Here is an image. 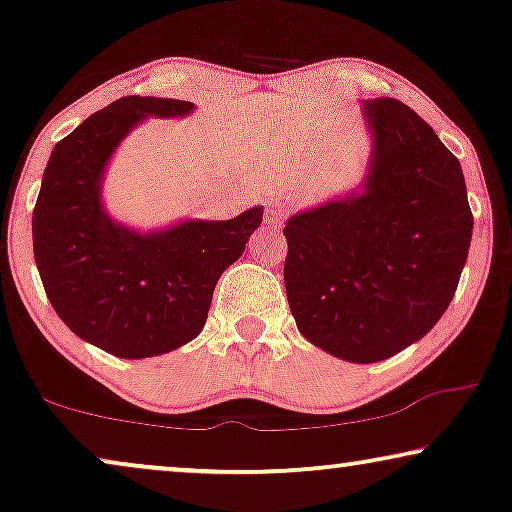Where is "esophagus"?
Segmentation results:
<instances>
[{
	"label": "esophagus",
	"mask_w": 512,
	"mask_h": 512,
	"mask_svg": "<svg viewBox=\"0 0 512 512\" xmlns=\"http://www.w3.org/2000/svg\"><path fill=\"white\" fill-rule=\"evenodd\" d=\"M284 212H286L284 205H270L268 212H265V223H270V226H282Z\"/></svg>",
	"instance_id": "obj_1"
}]
</instances>
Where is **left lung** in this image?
I'll return each instance as SVG.
<instances>
[{
	"instance_id": "left-lung-1",
	"label": "left lung",
	"mask_w": 512,
	"mask_h": 512,
	"mask_svg": "<svg viewBox=\"0 0 512 512\" xmlns=\"http://www.w3.org/2000/svg\"><path fill=\"white\" fill-rule=\"evenodd\" d=\"M370 163L356 191L284 226L286 298L312 345L375 363L422 340L457 291L473 235L459 160L394 97L363 102Z\"/></svg>"
}]
</instances>
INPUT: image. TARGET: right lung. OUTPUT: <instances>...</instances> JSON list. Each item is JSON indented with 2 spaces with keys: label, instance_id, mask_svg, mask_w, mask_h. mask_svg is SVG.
<instances>
[{
  "label": "right lung",
  "instance_id": "right-lung-1",
  "mask_svg": "<svg viewBox=\"0 0 512 512\" xmlns=\"http://www.w3.org/2000/svg\"><path fill=\"white\" fill-rule=\"evenodd\" d=\"M193 109L172 97H121L53 146L41 179L32 244L46 296L81 340L121 359L191 342L223 270L263 221V207H251L228 221L186 219L142 233L104 209V172L130 130Z\"/></svg>",
  "mask_w": 512,
  "mask_h": 512
}]
</instances>
